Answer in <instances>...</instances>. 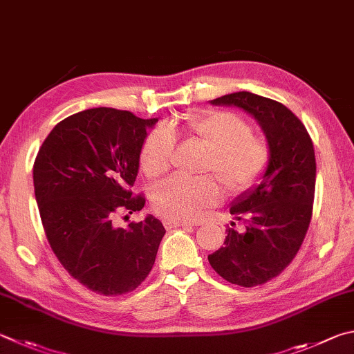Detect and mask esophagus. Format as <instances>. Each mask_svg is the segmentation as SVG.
<instances>
[{"label":"esophagus","instance_id":"esophagus-1","mask_svg":"<svg viewBox=\"0 0 354 354\" xmlns=\"http://www.w3.org/2000/svg\"><path fill=\"white\" fill-rule=\"evenodd\" d=\"M164 227L167 230L176 229V227H192V224L184 223V221H173V220H164Z\"/></svg>","mask_w":354,"mask_h":354}]
</instances>
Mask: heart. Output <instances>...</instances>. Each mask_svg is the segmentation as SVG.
<instances>
[{"instance_id":"heart-1","label":"heart","mask_w":354,"mask_h":354,"mask_svg":"<svg viewBox=\"0 0 354 354\" xmlns=\"http://www.w3.org/2000/svg\"><path fill=\"white\" fill-rule=\"evenodd\" d=\"M176 125V124H175ZM175 125H159L147 134L139 160L149 178L169 171L175 150ZM179 130L207 151L201 173H212L224 194H246L265 176L271 162V147L255 136L252 125L232 111H210L185 119ZM220 199V187L212 176L187 179L173 176L153 189L151 204L159 215L173 221H190Z\"/></svg>"}]
</instances>
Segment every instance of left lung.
<instances>
[{
    "label": "left lung",
    "instance_id": "left-lung-1",
    "mask_svg": "<svg viewBox=\"0 0 354 354\" xmlns=\"http://www.w3.org/2000/svg\"><path fill=\"white\" fill-rule=\"evenodd\" d=\"M214 105H235L259 120L271 147L263 181L230 207L224 246L207 259L232 285H265L294 260L310 227L316 190V156L305 125L280 102L248 91L226 94Z\"/></svg>",
    "mask_w": 354,
    "mask_h": 354
}]
</instances>
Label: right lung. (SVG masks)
Masks as SVG:
<instances>
[{"mask_svg":"<svg viewBox=\"0 0 354 354\" xmlns=\"http://www.w3.org/2000/svg\"><path fill=\"white\" fill-rule=\"evenodd\" d=\"M156 122L91 108L59 122L35 158V198L50 249L71 277L102 295L142 283L165 234L153 215L115 224L119 214L145 205L144 194L133 195L131 187L147 128Z\"/></svg>","mask_w":354,"mask_h":354,"instance_id":"obj_1","label":"right lung"}]
</instances>
